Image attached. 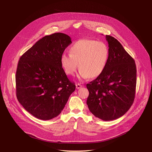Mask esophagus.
<instances>
[{
	"mask_svg": "<svg viewBox=\"0 0 152 152\" xmlns=\"http://www.w3.org/2000/svg\"><path fill=\"white\" fill-rule=\"evenodd\" d=\"M82 85H80V83H79L76 84V88L77 89H79L80 88L82 87Z\"/></svg>",
	"mask_w": 152,
	"mask_h": 152,
	"instance_id": "34e87169",
	"label": "esophagus"
}]
</instances>
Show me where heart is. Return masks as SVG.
I'll use <instances>...</instances> for the list:
<instances>
[{"label":"heart","mask_w":152,"mask_h":152,"mask_svg":"<svg viewBox=\"0 0 152 152\" xmlns=\"http://www.w3.org/2000/svg\"><path fill=\"white\" fill-rule=\"evenodd\" d=\"M70 53L64 52L61 65L65 73L73 76L77 66L79 77L95 78L104 71L109 59V48L105 42L91 39H82L71 46Z\"/></svg>","instance_id":"1"}]
</instances>
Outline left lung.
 <instances>
[{"mask_svg":"<svg viewBox=\"0 0 152 152\" xmlns=\"http://www.w3.org/2000/svg\"><path fill=\"white\" fill-rule=\"evenodd\" d=\"M109 59L103 72L86 84L89 96L86 104L90 112L104 120L123 116L134 103L137 84L134 59L115 38L106 35Z\"/></svg>","mask_w":152,"mask_h":152,"instance_id":"8db88e82","label":"left lung"}]
</instances>
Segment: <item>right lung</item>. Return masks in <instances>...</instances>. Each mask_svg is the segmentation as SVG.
Returning <instances> with one entry per match:
<instances>
[{
    "instance_id": "1",
    "label": "right lung",
    "mask_w": 152,
    "mask_h": 152,
    "mask_svg": "<svg viewBox=\"0 0 152 152\" xmlns=\"http://www.w3.org/2000/svg\"><path fill=\"white\" fill-rule=\"evenodd\" d=\"M72 43L63 33L46 35L20 58L16 75V95L33 116L42 120L57 117L76 86L61 65V56Z\"/></svg>"
}]
</instances>
